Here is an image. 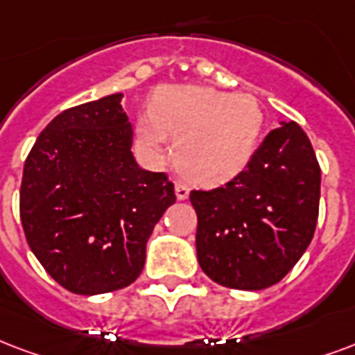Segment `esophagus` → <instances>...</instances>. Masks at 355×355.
Here are the masks:
<instances>
[{
  "instance_id": "obj_1",
  "label": "esophagus",
  "mask_w": 355,
  "mask_h": 355,
  "mask_svg": "<svg viewBox=\"0 0 355 355\" xmlns=\"http://www.w3.org/2000/svg\"><path fill=\"white\" fill-rule=\"evenodd\" d=\"M175 193H177V199H186L188 196H190V188H188V184H184V182H177L175 184Z\"/></svg>"
}]
</instances>
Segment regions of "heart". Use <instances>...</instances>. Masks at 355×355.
Instances as JSON below:
<instances>
[{"label": "heart", "mask_w": 355, "mask_h": 355, "mask_svg": "<svg viewBox=\"0 0 355 355\" xmlns=\"http://www.w3.org/2000/svg\"><path fill=\"white\" fill-rule=\"evenodd\" d=\"M261 125L263 111L250 94L165 86L152 97L150 111L137 118V139L148 154L162 157L169 135H177V169L198 184H218L250 162Z\"/></svg>", "instance_id": "heart-1"}]
</instances>
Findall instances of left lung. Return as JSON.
Instances as JSON below:
<instances>
[{"label": "left lung", "mask_w": 355, "mask_h": 355, "mask_svg": "<svg viewBox=\"0 0 355 355\" xmlns=\"http://www.w3.org/2000/svg\"><path fill=\"white\" fill-rule=\"evenodd\" d=\"M320 180L306 133L295 122H282L237 177L212 190H191L205 275L233 290L256 291L280 282L312 241Z\"/></svg>", "instance_id": "8db88e82"}]
</instances>
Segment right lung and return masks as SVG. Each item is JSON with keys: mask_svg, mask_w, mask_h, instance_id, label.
<instances>
[{"mask_svg": "<svg viewBox=\"0 0 355 355\" xmlns=\"http://www.w3.org/2000/svg\"><path fill=\"white\" fill-rule=\"evenodd\" d=\"M122 97L60 112L24 164L26 241L44 271L80 295L135 282L154 225L177 201L167 175L141 169L131 154Z\"/></svg>", "mask_w": 355, "mask_h": 355, "instance_id": "obj_1", "label": "right lung"}]
</instances>
